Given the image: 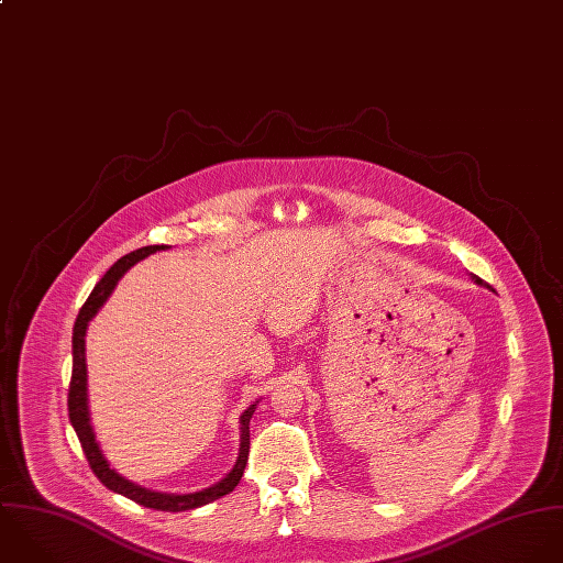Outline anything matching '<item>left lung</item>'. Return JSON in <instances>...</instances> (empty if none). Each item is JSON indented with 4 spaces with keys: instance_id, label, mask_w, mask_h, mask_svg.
<instances>
[{
    "instance_id": "1",
    "label": "left lung",
    "mask_w": 563,
    "mask_h": 563,
    "mask_svg": "<svg viewBox=\"0 0 563 563\" xmlns=\"http://www.w3.org/2000/svg\"><path fill=\"white\" fill-rule=\"evenodd\" d=\"M476 283H478V285H483V280H481V278H476Z\"/></svg>"
}]
</instances>
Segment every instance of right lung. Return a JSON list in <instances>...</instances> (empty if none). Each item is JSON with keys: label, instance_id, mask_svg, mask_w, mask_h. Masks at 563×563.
Masks as SVG:
<instances>
[{"label": "right lung", "instance_id": "obj_1", "mask_svg": "<svg viewBox=\"0 0 563 563\" xmlns=\"http://www.w3.org/2000/svg\"><path fill=\"white\" fill-rule=\"evenodd\" d=\"M156 250H165V245H145V247H139V250L121 256L113 267L104 274V278L96 285V289L91 291L87 302L82 305V309L78 313V320L74 324V339H71V343H74V369H71L67 405H69L71 427H74V431H76V435H78V440L82 444L85 456H87L93 474L109 489H113L117 494H121V496L143 505L147 509H156V511H187V509H196V507H202L207 503H213V500L222 498L225 494H230L236 487V483L241 481L245 463H247V454H250V418H252L256 405L247 407L243 411V416H241V452H239V459H236L234 467L225 474V478H222L218 485H213L209 489H202V492H196V494H185V496L152 492V489L134 485L128 478L119 476L113 467L109 465V461L104 459L102 450H100L98 442H96V433L91 429L89 407H87V363H85L87 324L100 311V307L107 302V298L113 294L114 285L125 274V269L132 267L136 261L145 258L147 254L156 252Z\"/></svg>", "mask_w": 563, "mask_h": 563}]
</instances>
